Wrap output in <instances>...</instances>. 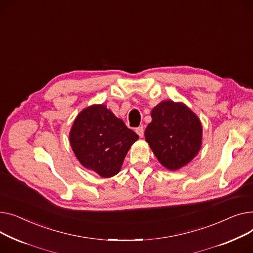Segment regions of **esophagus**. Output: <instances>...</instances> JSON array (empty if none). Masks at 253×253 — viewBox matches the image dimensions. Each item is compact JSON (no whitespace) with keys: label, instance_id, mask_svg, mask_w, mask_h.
<instances>
[{"label":"esophagus","instance_id":"obj_1","mask_svg":"<svg viewBox=\"0 0 253 253\" xmlns=\"http://www.w3.org/2000/svg\"><path fill=\"white\" fill-rule=\"evenodd\" d=\"M136 132L142 138V137L144 136V126H139V127H137V128H136Z\"/></svg>","mask_w":253,"mask_h":253}]
</instances>
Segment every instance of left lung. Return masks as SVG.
Masks as SVG:
<instances>
[{"label":"left lung","mask_w":253,"mask_h":253,"mask_svg":"<svg viewBox=\"0 0 253 253\" xmlns=\"http://www.w3.org/2000/svg\"><path fill=\"white\" fill-rule=\"evenodd\" d=\"M145 139L159 162L176 170L196 156L201 147L202 126L199 118L182 103L163 101L151 112Z\"/></svg>","instance_id":"8db88e82"}]
</instances>
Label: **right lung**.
<instances>
[{
	"label": "right lung",
	"instance_id": "obj_1",
	"mask_svg": "<svg viewBox=\"0 0 253 253\" xmlns=\"http://www.w3.org/2000/svg\"><path fill=\"white\" fill-rule=\"evenodd\" d=\"M139 139L105 105L83 110L73 123L69 140L82 165L103 177L120 171L130 146Z\"/></svg>",
	"mask_w": 253,
	"mask_h": 253
}]
</instances>
